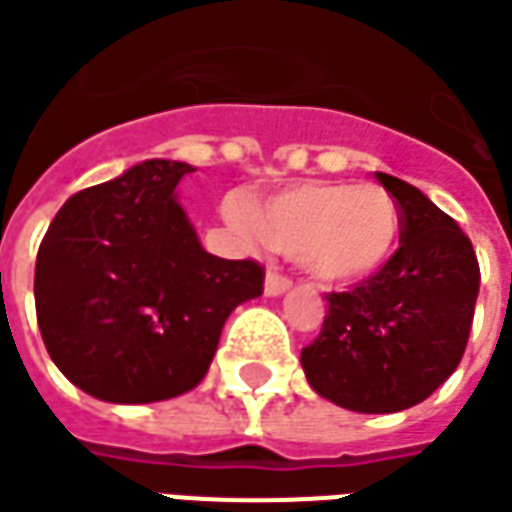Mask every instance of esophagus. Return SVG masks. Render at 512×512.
<instances>
[{
  "mask_svg": "<svg viewBox=\"0 0 512 512\" xmlns=\"http://www.w3.org/2000/svg\"><path fill=\"white\" fill-rule=\"evenodd\" d=\"M288 288H291V283H288L285 277H280L277 271H269V274H266V283H263V294H266V297H283Z\"/></svg>",
  "mask_w": 512,
  "mask_h": 512,
  "instance_id": "34e87169",
  "label": "esophagus"
}]
</instances>
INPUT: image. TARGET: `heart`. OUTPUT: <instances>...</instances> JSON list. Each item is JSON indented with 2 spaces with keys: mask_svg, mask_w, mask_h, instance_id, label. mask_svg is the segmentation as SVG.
Listing matches in <instances>:
<instances>
[{
  "mask_svg": "<svg viewBox=\"0 0 512 512\" xmlns=\"http://www.w3.org/2000/svg\"><path fill=\"white\" fill-rule=\"evenodd\" d=\"M221 218L243 241L300 260L325 288H350L387 269L401 243V207L384 187L353 182L288 184L257 204L224 198Z\"/></svg>",
  "mask_w": 512,
  "mask_h": 512,
  "instance_id": "obj_1",
  "label": "heart"
}]
</instances>
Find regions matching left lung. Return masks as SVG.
Returning <instances> with one entry per match:
<instances>
[{
    "instance_id": "left-lung-1",
    "label": "left lung",
    "mask_w": 512,
    "mask_h": 512,
    "mask_svg": "<svg viewBox=\"0 0 512 512\" xmlns=\"http://www.w3.org/2000/svg\"><path fill=\"white\" fill-rule=\"evenodd\" d=\"M375 179L401 207V249L373 280L328 294L322 333L300 356L316 395L361 415L426 401L457 370L479 297V263L457 221L409 182Z\"/></svg>"
}]
</instances>
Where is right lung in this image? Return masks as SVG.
<instances>
[{
    "label": "right lung",
    "mask_w": 512,
    "mask_h": 512,
    "mask_svg": "<svg viewBox=\"0 0 512 512\" xmlns=\"http://www.w3.org/2000/svg\"><path fill=\"white\" fill-rule=\"evenodd\" d=\"M193 165L148 159L58 210L36 257V316L55 367L106 403L196 389L229 314L263 291L255 260L210 255L176 196Z\"/></svg>",
    "instance_id": "1"
}]
</instances>
